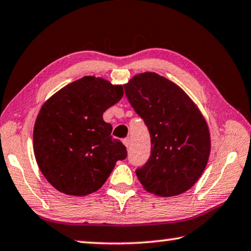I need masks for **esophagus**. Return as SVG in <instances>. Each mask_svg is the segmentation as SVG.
<instances>
[{"label":"esophagus","mask_w":251,"mask_h":251,"mask_svg":"<svg viewBox=\"0 0 251 251\" xmlns=\"http://www.w3.org/2000/svg\"><path fill=\"white\" fill-rule=\"evenodd\" d=\"M123 144H124V145H125L126 147H128V146L130 145V139H129V137L123 139Z\"/></svg>","instance_id":"1"}]
</instances>
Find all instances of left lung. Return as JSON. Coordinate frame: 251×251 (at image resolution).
Returning a JSON list of instances; mask_svg holds the SVG:
<instances>
[{
  "label": "left lung",
  "mask_w": 251,
  "mask_h": 251,
  "mask_svg": "<svg viewBox=\"0 0 251 251\" xmlns=\"http://www.w3.org/2000/svg\"><path fill=\"white\" fill-rule=\"evenodd\" d=\"M124 87L151 134V157L136 169L138 180L159 197L187 192L209 158L210 134L205 117L178 85L156 73L135 75Z\"/></svg>",
  "instance_id": "left-lung-1"
}]
</instances>
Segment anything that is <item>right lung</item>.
<instances>
[{
	"mask_svg": "<svg viewBox=\"0 0 251 251\" xmlns=\"http://www.w3.org/2000/svg\"><path fill=\"white\" fill-rule=\"evenodd\" d=\"M124 95L122 85L84 76L45 101L36 117L33 147L36 163L50 185L71 196L99 190L125 159L126 147L110 136L103 113Z\"/></svg>",
	"mask_w": 251,
	"mask_h": 251,
	"instance_id": "1",
	"label": "right lung"
}]
</instances>
